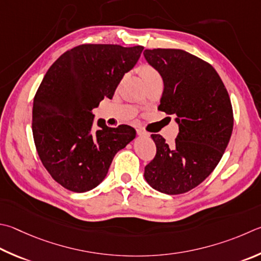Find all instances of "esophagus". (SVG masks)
I'll return each instance as SVG.
<instances>
[{
	"mask_svg": "<svg viewBox=\"0 0 261 261\" xmlns=\"http://www.w3.org/2000/svg\"><path fill=\"white\" fill-rule=\"evenodd\" d=\"M137 134H138V136H140V137H149L148 132H146V131H144V130H141V129L137 130Z\"/></svg>",
	"mask_w": 261,
	"mask_h": 261,
	"instance_id": "obj_1",
	"label": "esophagus"
}]
</instances>
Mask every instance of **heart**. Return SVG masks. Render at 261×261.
I'll use <instances>...</instances> for the list:
<instances>
[{
  "instance_id": "heart-1",
  "label": "heart",
  "mask_w": 261,
  "mask_h": 261,
  "mask_svg": "<svg viewBox=\"0 0 261 261\" xmlns=\"http://www.w3.org/2000/svg\"><path fill=\"white\" fill-rule=\"evenodd\" d=\"M141 75H143L144 80L145 79H149V77H155L159 76V73L156 72L154 68L149 67V66H145V67L141 69Z\"/></svg>"
}]
</instances>
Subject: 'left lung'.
<instances>
[{"label": "left lung", "mask_w": 261, "mask_h": 261, "mask_svg": "<svg viewBox=\"0 0 261 261\" xmlns=\"http://www.w3.org/2000/svg\"><path fill=\"white\" fill-rule=\"evenodd\" d=\"M145 59L163 79L159 111L176 115L179 134L173 145L151 135L154 160L145 168L151 187L169 195L198 186L221 160L233 131L228 92L206 61L179 49L144 51Z\"/></svg>", "instance_id": "1"}]
</instances>
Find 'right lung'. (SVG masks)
Here are the masks:
<instances>
[{
    "mask_svg": "<svg viewBox=\"0 0 261 261\" xmlns=\"http://www.w3.org/2000/svg\"><path fill=\"white\" fill-rule=\"evenodd\" d=\"M144 46L82 44L57 59L33 102V137L44 168L68 191L84 193L107 176L118 150L136 138L130 125L110 127L101 118L93 129L92 110L112 99Z\"/></svg>",
    "mask_w": 261,
    "mask_h": 261,
    "instance_id": "obj_1",
    "label": "right lung"
}]
</instances>
